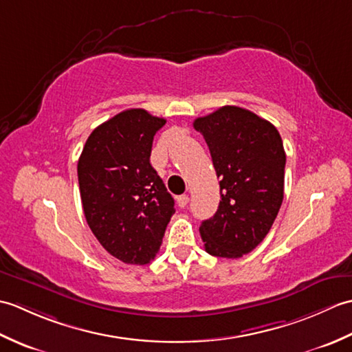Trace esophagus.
<instances>
[{
  "label": "esophagus",
  "mask_w": 352,
  "mask_h": 352,
  "mask_svg": "<svg viewBox=\"0 0 352 352\" xmlns=\"http://www.w3.org/2000/svg\"><path fill=\"white\" fill-rule=\"evenodd\" d=\"M177 204L180 207H186L189 204V197L188 195H180L177 198Z\"/></svg>",
  "instance_id": "34e87169"
}]
</instances>
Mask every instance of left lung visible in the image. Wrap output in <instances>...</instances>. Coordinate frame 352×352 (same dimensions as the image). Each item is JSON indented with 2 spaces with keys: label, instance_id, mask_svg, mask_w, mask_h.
<instances>
[{
  "label": "left lung",
  "instance_id": "1",
  "mask_svg": "<svg viewBox=\"0 0 352 352\" xmlns=\"http://www.w3.org/2000/svg\"><path fill=\"white\" fill-rule=\"evenodd\" d=\"M193 126L204 136L221 180L218 212L199 227L204 248L214 257L239 258L263 241L281 207V136L266 119L236 106L197 118Z\"/></svg>",
  "mask_w": 352,
  "mask_h": 352
}]
</instances>
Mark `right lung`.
Listing matches in <instances>:
<instances>
[{
	"instance_id": "obj_1",
	"label": "right lung",
	"mask_w": 352,
	"mask_h": 352,
	"mask_svg": "<svg viewBox=\"0 0 352 352\" xmlns=\"http://www.w3.org/2000/svg\"><path fill=\"white\" fill-rule=\"evenodd\" d=\"M166 119L129 109L98 125L78 159L87 226L111 256L146 265L160 250L174 198L149 163L153 139Z\"/></svg>"
}]
</instances>
